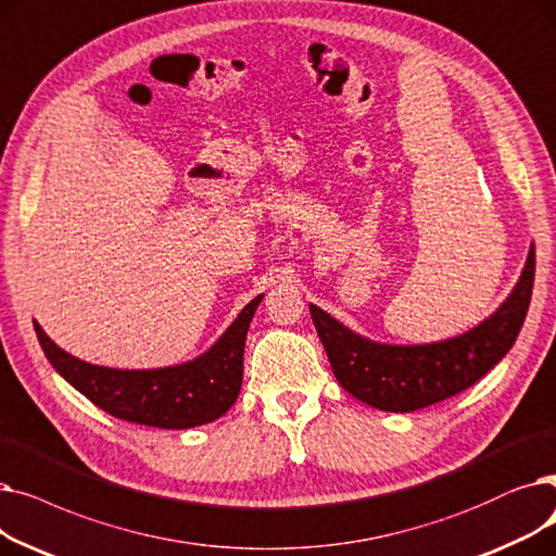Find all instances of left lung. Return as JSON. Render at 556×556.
I'll return each instance as SVG.
<instances>
[{
	"label": "left lung",
	"instance_id": "1",
	"mask_svg": "<svg viewBox=\"0 0 556 556\" xmlns=\"http://www.w3.org/2000/svg\"><path fill=\"white\" fill-rule=\"evenodd\" d=\"M534 247L509 299L486 321L455 339L426 346H389L343 328L309 305L337 382L382 412H414L462 393L509 353L525 324L534 287Z\"/></svg>",
	"mask_w": 556,
	"mask_h": 556
}]
</instances>
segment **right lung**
<instances>
[{"mask_svg": "<svg viewBox=\"0 0 556 556\" xmlns=\"http://www.w3.org/2000/svg\"><path fill=\"white\" fill-rule=\"evenodd\" d=\"M260 301L262 294L201 357L151 371H122L76 359L59 349L36 321L34 328L51 366L103 412L149 428L188 430L217 420L240 395L247 332Z\"/></svg>", "mask_w": 556, "mask_h": 556, "instance_id": "obj_1", "label": "right lung"}]
</instances>
